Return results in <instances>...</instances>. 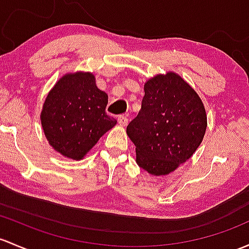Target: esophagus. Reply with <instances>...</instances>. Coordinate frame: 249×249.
<instances>
[{"mask_svg":"<svg viewBox=\"0 0 249 249\" xmlns=\"http://www.w3.org/2000/svg\"><path fill=\"white\" fill-rule=\"evenodd\" d=\"M118 123H119L122 126H126L127 123H129V119H127L126 116H124V114H122V116L118 117Z\"/></svg>","mask_w":249,"mask_h":249,"instance_id":"obj_1","label":"esophagus"}]
</instances>
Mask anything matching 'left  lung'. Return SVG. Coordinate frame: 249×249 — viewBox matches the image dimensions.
<instances>
[{"instance_id": "8db88e82", "label": "left lung", "mask_w": 249, "mask_h": 249, "mask_svg": "<svg viewBox=\"0 0 249 249\" xmlns=\"http://www.w3.org/2000/svg\"><path fill=\"white\" fill-rule=\"evenodd\" d=\"M201 99L175 72L156 75L144 83L137 117L126 133L136 145V162L153 175H167L193 155L206 131Z\"/></svg>"}]
</instances>
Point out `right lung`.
I'll use <instances>...</instances> for the list:
<instances>
[{
	"instance_id": "1",
	"label": "right lung",
	"mask_w": 249,
	"mask_h": 249,
	"mask_svg": "<svg viewBox=\"0 0 249 249\" xmlns=\"http://www.w3.org/2000/svg\"><path fill=\"white\" fill-rule=\"evenodd\" d=\"M108 95L91 72L65 74L49 91L40 113L50 145L71 160H82L101 136L117 124L107 116Z\"/></svg>"
}]
</instances>
